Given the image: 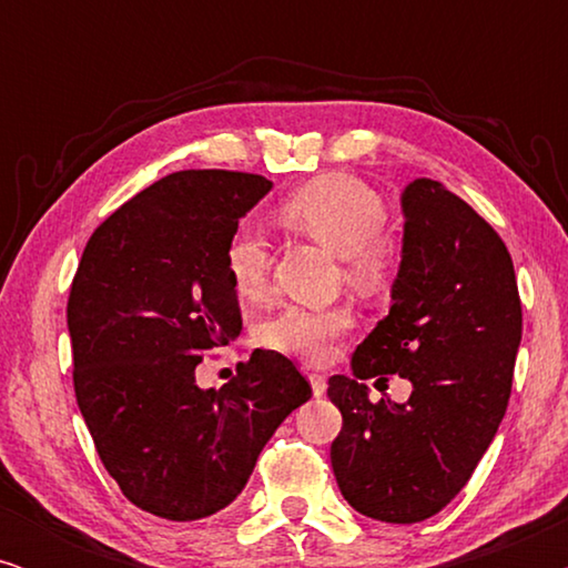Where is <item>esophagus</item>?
<instances>
[{
    "instance_id": "1",
    "label": "esophagus",
    "mask_w": 568,
    "mask_h": 568,
    "mask_svg": "<svg viewBox=\"0 0 568 568\" xmlns=\"http://www.w3.org/2000/svg\"><path fill=\"white\" fill-rule=\"evenodd\" d=\"M310 385H313L315 398H323L325 390H328V383H325V377L317 375V372H310Z\"/></svg>"
}]
</instances>
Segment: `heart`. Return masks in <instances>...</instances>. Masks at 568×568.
I'll return each mask as SVG.
<instances>
[{
	"mask_svg": "<svg viewBox=\"0 0 568 568\" xmlns=\"http://www.w3.org/2000/svg\"><path fill=\"white\" fill-rule=\"evenodd\" d=\"M278 224L313 237L346 261V274L356 286L379 290L398 263V247L385 235L387 206L379 193L359 178L331 173L321 175L276 209ZM271 251L253 230L240 227L224 251V271L240 300L258 302L271 284ZM354 317L346 307L310 310L286 305L258 328L263 346L274 352L323 362L333 352V341L352 328Z\"/></svg>",
	"mask_w": 568,
	"mask_h": 568,
	"instance_id": "b5f03b06",
	"label": "heart"
}]
</instances>
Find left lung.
I'll list each match as a JSON object with an SVG mask.
<instances>
[{
  "instance_id": "8db88e82",
  "label": "left lung",
  "mask_w": 568,
  "mask_h": 568,
  "mask_svg": "<svg viewBox=\"0 0 568 568\" xmlns=\"http://www.w3.org/2000/svg\"><path fill=\"white\" fill-rule=\"evenodd\" d=\"M403 247L390 313L333 375L344 426L331 465L344 499L393 525L429 519L460 494L496 437L523 341L515 266L501 237L429 178L400 193ZM400 374L406 404L368 400L367 376Z\"/></svg>"
}]
</instances>
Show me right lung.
I'll use <instances>...</instances> for the list:
<instances>
[{
	"mask_svg": "<svg viewBox=\"0 0 568 568\" xmlns=\"http://www.w3.org/2000/svg\"><path fill=\"white\" fill-rule=\"evenodd\" d=\"M274 183L183 170L92 232L67 305L74 393L105 470L154 517L191 523L237 499L271 434L313 387L255 348L220 390L196 385L206 352L243 331L224 251Z\"/></svg>",
	"mask_w": 568,
	"mask_h": 568,
	"instance_id": "1",
	"label": "right lung"
}]
</instances>
